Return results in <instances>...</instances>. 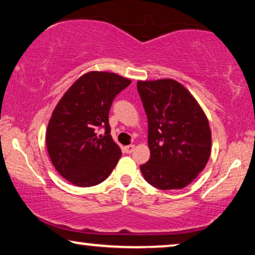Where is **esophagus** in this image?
Returning a JSON list of instances; mask_svg holds the SVG:
<instances>
[{"label": "esophagus", "instance_id": "obj_1", "mask_svg": "<svg viewBox=\"0 0 255 255\" xmlns=\"http://www.w3.org/2000/svg\"><path fill=\"white\" fill-rule=\"evenodd\" d=\"M125 153H132L134 151V145H128L124 147Z\"/></svg>", "mask_w": 255, "mask_h": 255}]
</instances>
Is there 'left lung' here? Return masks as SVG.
Masks as SVG:
<instances>
[{
    "label": "left lung",
    "instance_id": "left-lung-1",
    "mask_svg": "<svg viewBox=\"0 0 255 255\" xmlns=\"http://www.w3.org/2000/svg\"><path fill=\"white\" fill-rule=\"evenodd\" d=\"M148 121L149 160L145 180L159 189H182L204 169L211 154V130L203 109L172 79L138 81Z\"/></svg>",
    "mask_w": 255,
    "mask_h": 255
}]
</instances>
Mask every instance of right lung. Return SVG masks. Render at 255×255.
Instances as JSON below:
<instances>
[{
  "label": "right lung",
  "mask_w": 255,
  "mask_h": 255,
  "mask_svg": "<svg viewBox=\"0 0 255 255\" xmlns=\"http://www.w3.org/2000/svg\"><path fill=\"white\" fill-rule=\"evenodd\" d=\"M130 79L92 71L80 76L54 108L46 130V147L54 168L78 187L107 179L122 155L110 134L109 111ZM104 127L105 134H98Z\"/></svg>",
  "instance_id": "add662e5"
}]
</instances>
